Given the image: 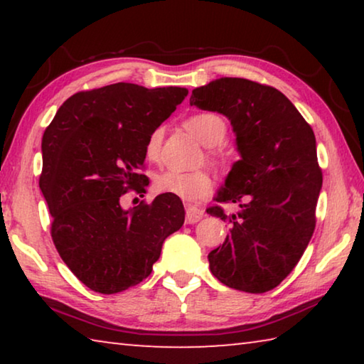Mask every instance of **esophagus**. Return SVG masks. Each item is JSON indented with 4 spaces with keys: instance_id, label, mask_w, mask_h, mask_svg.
<instances>
[{
    "instance_id": "34e87169",
    "label": "esophagus",
    "mask_w": 364,
    "mask_h": 364,
    "mask_svg": "<svg viewBox=\"0 0 364 364\" xmlns=\"http://www.w3.org/2000/svg\"><path fill=\"white\" fill-rule=\"evenodd\" d=\"M204 217V210L196 205H186V223L194 225Z\"/></svg>"
}]
</instances>
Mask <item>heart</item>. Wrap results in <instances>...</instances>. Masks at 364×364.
I'll use <instances>...</instances> for the list:
<instances>
[{
  "instance_id": "heart-1",
  "label": "heart",
  "mask_w": 364,
  "mask_h": 364,
  "mask_svg": "<svg viewBox=\"0 0 364 364\" xmlns=\"http://www.w3.org/2000/svg\"><path fill=\"white\" fill-rule=\"evenodd\" d=\"M186 127L194 133V136L207 147H215L223 143L226 138V122L223 117L215 112H199L191 115L186 120ZM164 130L156 128L146 139L144 154L151 162H159L160 149H162ZM210 157L221 162L223 156L212 149ZM156 189L162 194L175 196L181 200L196 202L207 197L213 189V176L207 170L180 171L164 170L156 176Z\"/></svg>"
}]
</instances>
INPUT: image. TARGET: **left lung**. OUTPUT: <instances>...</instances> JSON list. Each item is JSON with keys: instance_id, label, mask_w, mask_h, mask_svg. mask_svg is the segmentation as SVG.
I'll return each mask as SVG.
<instances>
[{"instance_id": "obj_1", "label": "left lung", "mask_w": 364, "mask_h": 364, "mask_svg": "<svg viewBox=\"0 0 364 364\" xmlns=\"http://www.w3.org/2000/svg\"><path fill=\"white\" fill-rule=\"evenodd\" d=\"M189 102L228 117L241 154L215 197L241 210L228 217L220 205L207 208L231 226L208 254L212 274L237 291L268 292L295 268L315 231L323 186L315 133L281 91L252 80H213L193 90Z\"/></svg>"}]
</instances>
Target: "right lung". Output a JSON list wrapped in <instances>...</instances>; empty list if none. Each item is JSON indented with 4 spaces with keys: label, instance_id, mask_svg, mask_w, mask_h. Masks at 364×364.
Returning a JSON list of instances; mask_svg holds the SVG:
<instances>
[{
    "label": "right lung",
    "instance_id": "right-lung-1",
    "mask_svg": "<svg viewBox=\"0 0 364 364\" xmlns=\"http://www.w3.org/2000/svg\"><path fill=\"white\" fill-rule=\"evenodd\" d=\"M186 88L114 83L80 91L41 141L40 189L60 258L91 291L117 294L151 274L162 244L184 223L183 202L160 194L125 210L128 191L146 193L144 144L175 112Z\"/></svg>",
    "mask_w": 364,
    "mask_h": 364
}]
</instances>
